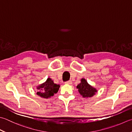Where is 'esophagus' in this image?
Instances as JSON below:
<instances>
[{"mask_svg": "<svg viewBox=\"0 0 132 132\" xmlns=\"http://www.w3.org/2000/svg\"><path fill=\"white\" fill-rule=\"evenodd\" d=\"M65 84L67 85H71L72 84V81H69L65 82Z\"/></svg>", "mask_w": 132, "mask_h": 132, "instance_id": "34e87169", "label": "esophagus"}]
</instances>
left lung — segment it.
<instances>
[{
  "label": "left lung",
  "mask_w": 132,
  "mask_h": 132,
  "mask_svg": "<svg viewBox=\"0 0 132 132\" xmlns=\"http://www.w3.org/2000/svg\"><path fill=\"white\" fill-rule=\"evenodd\" d=\"M77 89H78L80 95L85 98L92 97L98 92L97 89L89 85L85 78L81 79V82L77 86Z\"/></svg>",
  "instance_id": "left-lung-1"
}]
</instances>
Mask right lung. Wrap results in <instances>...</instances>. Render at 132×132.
<instances>
[{"label":"right lung","instance_id":"1","mask_svg":"<svg viewBox=\"0 0 132 132\" xmlns=\"http://www.w3.org/2000/svg\"><path fill=\"white\" fill-rule=\"evenodd\" d=\"M60 85L54 84L52 79L48 78L43 84L38 85L37 94L43 98H48L54 96V94L58 92Z\"/></svg>","mask_w":132,"mask_h":132}]
</instances>
